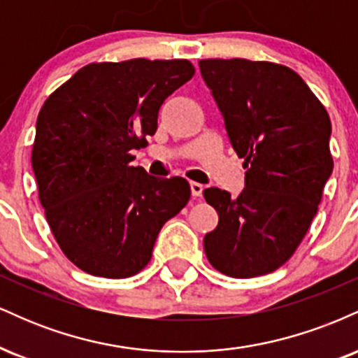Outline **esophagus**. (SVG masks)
<instances>
[{
	"instance_id": "obj_1",
	"label": "esophagus",
	"mask_w": 358,
	"mask_h": 358,
	"mask_svg": "<svg viewBox=\"0 0 358 358\" xmlns=\"http://www.w3.org/2000/svg\"><path fill=\"white\" fill-rule=\"evenodd\" d=\"M190 190H192V195L193 196H202L203 185L202 183H196V182H192L190 183Z\"/></svg>"
}]
</instances>
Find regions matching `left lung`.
<instances>
[{
  "label": "left lung",
  "mask_w": 358,
  "mask_h": 358,
  "mask_svg": "<svg viewBox=\"0 0 358 358\" xmlns=\"http://www.w3.org/2000/svg\"><path fill=\"white\" fill-rule=\"evenodd\" d=\"M229 139L244 158L245 188L203 196L219 225L203 239L208 262L231 278L269 274L294 254L318 212L334 170L331 122L289 67L245 59L199 62Z\"/></svg>",
  "instance_id": "obj_1"
}]
</instances>
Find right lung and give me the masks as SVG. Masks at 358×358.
<instances>
[{
    "label": "right lung",
    "instance_id": "right-lung-1",
    "mask_svg": "<svg viewBox=\"0 0 358 358\" xmlns=\"http://www.w3.org/2000/svg\"><path fill=\"white\" fill-rule=\"evenodd\" d=\"M195 73L192 62H94L48 96L31 150L38 199L62 252L110 279L145 269L159 231L190 200L182 176L133 166L168 96Z\"/></svg>",
    "mask_w": 358,
    "mask_h": 358
}]
</instances>
